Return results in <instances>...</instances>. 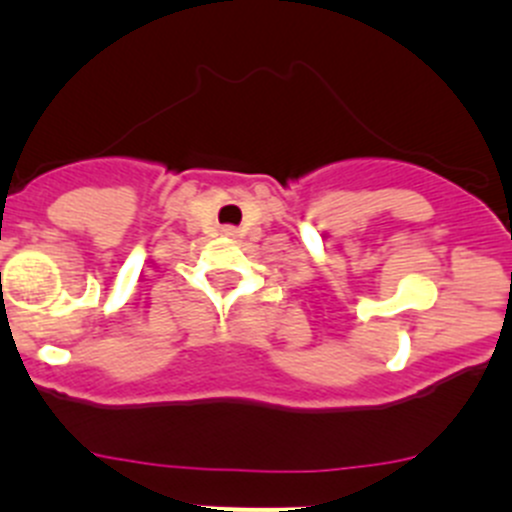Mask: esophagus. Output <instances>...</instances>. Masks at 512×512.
I'll return each mask as SVG.
<instances>
[{
  "instance_id": "1",
  "label": "esophagus",
  "mask_w": 512,
  "mask_h": 512,
  "mask_svg": "<svg viewBox=\"0 0 512 512\" xmlns=\"http://www.w3.org/2000/svg\"><path fill=\"white\" fill-rule=\"evenodd\" d=\"M223 235H227V237H235V227H223Z\"/></svg>"
}]
</instances>
